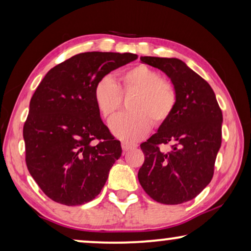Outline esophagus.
Masks as SVG:
<instances>
[{
	"label": "esophagus",
	"mask_w": 251,
	"mask_h": 251,
	"mask_svg": "<svg viewBox=\"0 0 251 251\" xmlns=\"http://www.w3.org/2000/svg\"><path fill=\"white\" fill-rule=\"evenodd\" d=\"M121 146H122V150H123V152H125V153L128 152L129 150L135 149V147H136V145H132V144H129V143H126V142H122Z\"/></svg>",
	"instance_id": "obj_1"
}]
</instances>
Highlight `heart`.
<instances>
[{"mask_svg":"<svg viewBox=\"0 0 251 251\" xmlns=\"http://www.w3.org/2000/svg\"><path fill=\"white\" fill-rule=\"evenodd\" d=\"M135 94L129 101V113L119 115L111 123L113 135L126 142H136L149 133L154 126L170 119L177 105V91L173 83L162 80L159 72L136 65L119 75V84L109 76L96 83L94 99L106 121H111L121 107L122 96Z\"/></svg>","mask_w":251,"mask_h":251,"instance_id":"obj_1","label":"heart"}]
</instances>
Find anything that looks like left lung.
I'll return each instance as SVG.
<instances>
[{"label":"left lung","instance_id":"1","mask_svg":"<svg viewBox=\"0 0 251 251\" xmlns=\"http://www.w3.org/2000/svg\"><path fill=\"white\" fill-rule=\"evenodd\" d=\"M140 60L170 78L177 105L170 119L140 145L145 161L138 180L156 202L184 203L200 194L214 176L222 144V111L208 82L184 61L147 56ZM161 143H171L172 150L163 152Z\"/></svg>","mask_w":251,"mask_h":251}]
</instances>
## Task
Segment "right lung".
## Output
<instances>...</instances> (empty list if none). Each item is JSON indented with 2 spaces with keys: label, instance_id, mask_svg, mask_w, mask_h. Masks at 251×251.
<instances>
[{
  "label": "right lung",
  "instance_id": "obj_1",
  "mask_svg": "<svg viewBox=\"0 0 251 251\" xmlns=\"http://www.w3.org/2000/svg\"><path fill=\"white\" fill-rule=\"evenodd\" d=\"M137 58L129 52L75 54L51 68L36 88L23 130L26 164L51 200L78 205L100 193L122 149L101 121L94 88Z\"/></svg>",
  "mask_w": 251,
  "mask_h": 251
}]
</instances>
